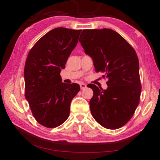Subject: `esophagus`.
Here are the masks:
<instances>
[{
	"instance_id": "esophagus-1",
	"label": "esophagus",
	"mask_w": 160,
	"mask_h": 160,
	"mask_svg": "<svg viewBox=\"0 0 160 160\" xmlns=\"http://www.w3.org/2000/svg\"><path fill=\"white\" fill-rule=\"evenodd\" d=\"M80 89H85V88L87 87L86 84H84V83H81V84H80Z\"/></svg>"
}]
</instances>
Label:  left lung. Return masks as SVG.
Instances as JSON below:
<instances>
[{"instance_id":"8db88e82","label":"left lung","mask_w":160,"mask_h":160,"mask_svg":"<svg viewBox=\"0 0 160 160\" xmlns=\"http://www.w3.org/2000/svg\"><path fill=\"white\" fill-rule=\"evenodd\" d=\"M92 58L97 72L107 78L106 90L93 84L89 104L92 116L108 129L123 127L131 120L140 102L141 82L139 60L132 47L111 29H84L79 39Z\"/></svg>"}]
</instances>
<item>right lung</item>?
<instances>
[{
    "instance_id": "obj_1",
    "label": "right lung",
    "mask_w": 160,
    "mask_h": 160,
    "mask_svg": "<svg viewBox=\"0 0 160 160\" xmlns=\"http://www.w3.org/2000/svg\"><path fill=\"white\" fill-rule=\"evenodd\" d=\"M82 30L58 28L40 38L27 57L25 96L36 120L56 128L69 118L70 104L79 92L76 83L61 82L60 71L78 42Z\"/></svg>"
}]
</instances>
